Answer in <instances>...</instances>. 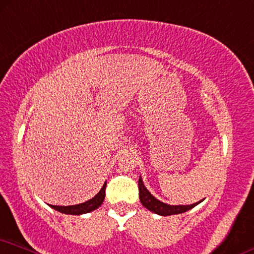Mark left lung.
I'll return each mask as SVG.
<instances>
[{"label":"left lung","instance_id":"1","mask_svg":"<svg viewBox=\"0 0 254 254\" xmlns=\"http://www.w3.org/2000/svg\"><path fill=\"white\" fill-rule=\"evenodd\" d=\"M139 197H140L141 203H142V205L146 207V209L160 216L180 215V213L189 211V210H191L192 207L198 205L200 202H203L202 199L197 203L190 204V205H170V204L161 202V200L155 198V197L148 191L147 188L144 187L141 176L139 179Z\"/></svg>","mask_w":254,"mask_h":254}]
</instances>
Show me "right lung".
Wrapping results in <instances>:
<instances>
[{
	"label": "right lung",
	"instance_id": "right-lung-1",
	"mask_svg": "<svg viewBox=\"0 0 254 254\" xmlns=\"http://www.w3.org/2000/svg\"><path fill=\"white\" fill-rule=\"evenodd\" d=\"M107 183L105 182L103 188L100 189L97 195L93 198L86 200V202L75 204V205H68V206H59V205H51L49 204V206H51L52 209L57 210V211L65 213V215H84V213H88L93 210L98 209L101 205L105 199V190H106Z\"/></svg>",
	"mask_w": 254,
	"mask_h": 254
}]
</instances>
